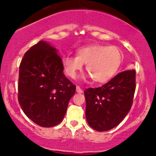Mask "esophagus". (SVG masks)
<instances>
[{"instance_id": "1", "label": "esophagus", "mask_w": 156, "mask_h": 156, "mask_svg": "<svg viewBox=\"0 0 156 156\" xmlns=\"http://www.w3.org/2000/svg\"><path fill=\"white\" fill-rule=\"evenodd\" d=\"M76 92L77 93H83V90L79 86H76Z\"/></svg>"}]
</instances>
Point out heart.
<instances>
[{"label":"heart","mask_w":156,"mask_h":156,"mask_svg":"<svg viewBox=\"0 0 156 156\" xmlns=\"http://www.w3.org/2000/svg\"><path fill=\"white\" fill-rule=\"evenodd\" d=\"M122 58V51L116 46L92 44L79 48L76 56H65L62 63L66 75L73 79L86 64V69L92 80L101 83L109 80L116 73Z\"/></svg>","instance_id":"obj_1"}]
</instances>
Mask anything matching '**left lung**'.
I'll return each instance as SVG.
<instances>
[{"mask_svg": "<svg viewBox=\"0 0 156 156\" xmlns=\"http://www.w3.org/2000/svg\"><path fill=\"white\" fill-rule=\"evenodd\" d=\"M136 89V72L126 70L103 86L87 88L86 119L91 128L106 131L119 125L131 108Z\"/></svg>", "mask_w": 156, "mask_h": 156, "instance_id": "left-lung-1", "label": "left lung"}]
</instances>
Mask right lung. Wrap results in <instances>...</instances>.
Returning a JSON list of instances; mask_svg holds the SVG:
<instances>
[{
  "mask_svg": "<svg viewBox=\"0 0 156 156\" xmlns=\"http://www.w3.org/2000/svg\"><path fill=\"white\" fill-rule=\"evenodd\" d=\"M63 70L56 48L43 41L25 53L19 66V103L27 117L43 127L62 121L76 92Z\"/></svg>",
  "mask_w": 156,
  "mask_h": 156,
  "instance_id": "add662e5",
  "label": "right lung"
}]
</instances>
